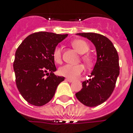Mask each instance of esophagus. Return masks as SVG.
I'll return each instance as SVG.
<instances>
[{
  "instance_id": "1",
  "label": "esophagus",
  "mask_w": 133,
  "mask_h": 133,
  "mask_svg": "<svg viewBox=\"0 0 133 133\" xmlns=\"http://www.w3.org/2000/svg\"><path fill=\"white\" fill-rule=\"evenodd\" d=\"M65 81H68V82L71 83V82H73V81H74V80H72V79H68V78H66V79H65Z\"/></svg>"
}]
</instances>
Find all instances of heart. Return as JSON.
Here are the masks:
<instances>
[{"instance_id":"b5f03b06","label":"heart","mask_w":133,"mask_h":133,"mask_svg":"<svg viewBox=\"0 0 133 133\" xmlns=\"http://www.w3.org/2000/svg\"><path fill=\"white\" fill-rule=\"evenodd\" d=\"M72 45L75 50L80 54H84L81 56V59L88 65H91L93 62V58L91 55L88 54H85L90 49L88 44L85 41L77 39L72 41ZM52 56L54 61L57 63H62V53H61V48L59 46H56L54 48ZM85 71V67L82 64L78 65H70L66 64L63 66L61 67L58 69V74L61 76H63L67 78L72 79H76L79 78L82 73Z\"/></svg>"}]
</instances>
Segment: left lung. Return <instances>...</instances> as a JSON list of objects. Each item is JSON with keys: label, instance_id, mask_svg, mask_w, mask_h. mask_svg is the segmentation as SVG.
I'll return each instance as SVG.
<instances>
[{"label": "left lung", "instance_id": "1", "mask_svg": "<svg viewBox=\"0 0 133 133\" xmlns=\"http://www.w3.org/2000/svg\"><path fill=\"white\" fill-rule=\"evenodd\" d=\"M78 35L91 41L96 47L97 60L90 79L82 83V89L75 94L83 105L95 107L107 100L115 88L119 75L117 51L112 43L103 35L88 32Z\"/></svg>", "mask_w": 133, "mask_h": 133}]
</instances>
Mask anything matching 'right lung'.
I'll use <instances>...</instances> for the list:
<instances>
[{
    "label": "right lung",
    "instance_id": "obj_1",
    "mask_svg": "<svg viewBox=\"0 0 133 133\" xmlns=\"http://www.w3.org/2000/svg\"><path fill=\"white\" fill-rule=\"evenodd\" d=\"M67 36L68 34L35 32L27 36L16 51L13 65L16 86L30 104L41 106L48 103L58 84L65 79L54 74L56 68L52 53Z\"/></svg>",
    "mask_w": 133,
    "mask_h": 133
}]
</instances>
